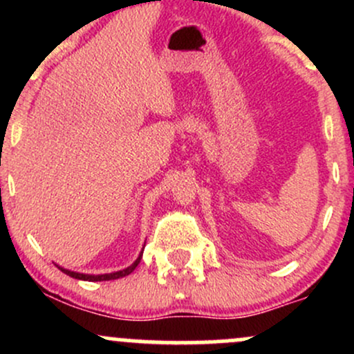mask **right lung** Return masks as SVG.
Returning a JSON list of instances; mask_svg holds the SVG:
<instances>
[{"label":"right lung","instance_id":"1","mask_svg":"<svg viewBox=\"0 0 354 354\" xmlns=\"http://www.w3.org/2000/svg\"><path fill=\"white\" fill-rule=\"evenodd\" d=\"M141 256H143V253H141L140 256H138V259L135 263H133L131 266H128L126 270H121V271H116V273H109V274H81V273H75V271H70V270H64V268H59L61 271H63L64 274L71 276V278H76V279H83V281H109V279H118V278H123V276H128L129 273H133L135 271V268L140 265L141 261Z\"/></svg>","mask_w":354,"mask_h":354}]
</instances>
